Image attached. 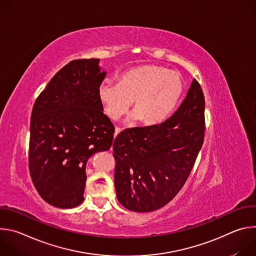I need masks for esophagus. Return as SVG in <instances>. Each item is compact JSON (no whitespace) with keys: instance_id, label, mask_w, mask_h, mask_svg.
<instances>
[{"instance_id":"esophagus-1","label":"esophagus","mask_w":256,"mask_h":256,"mask_svg":"<svg viewBox=\"0 0 256 256\" xmlns=\"http://www.w3.org/2000/svg\"><path fill=\"white\" fill-rule=\"evenodd\" d=\"M122 132V128H116V130H114V138Z\"/></svg>"}]
</instances>
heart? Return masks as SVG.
Instances as JSON below:
<instances>
[{
    "instance_id": "obj_1",
    "label": "heart",
    "mask_w": 256,
    "mask_h": 256,
    "mask_svg": "<svg viewBox=\"0 0 256 256\" xmlns=\"http://www.w3.org/2000/svg\"><path fill=\"white\" fill-rule=\"evenodd\" d=\"M182 90L184 83L177 72L156 64H142L122 72L118 84L103 81L98 98L109 118H120L132 101V118L154 126L171 112Z\"/></svg>"
}]
</instances>
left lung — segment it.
<instances>
[{"label": "left lung", "instance_id": "8db88e82", "mask_svg": "<svg viewBox=\"0 0 256 256\" xmlns=\"http://www.w3.org/2000/svg\"><path fill=\"white\" fill-rule=\"evenodd\" d=\"M204 138V96L194 79L177 110L160 124L126 128L114 142V186L128 210L167 204L184 186Z\"/></svg>", "mask_w": 256, "mask_h": 256}]
</instances>
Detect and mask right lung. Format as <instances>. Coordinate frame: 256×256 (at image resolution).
<instances>
[{"label": "right lung", "instance_id": "right-lung-1", "mask_svg": "<svg viewBox=\"0 0 256 256\" xmlns=\"http://www.w3.org/2000/svg\"><path fill=\"white\" fill-rule=\"evenodd\" d=\"M105 76L98 58L72 60L33 105L30 176L40 196L54 206L70 208L82 204L88 159L112 147L114 126L98 98Z\"/></svg>", "mask_w": 256, "mask_h": 256}]
</instances>
